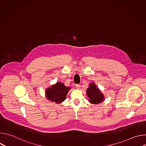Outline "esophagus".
Returning <instances> with one entry per match:
<instances>
[{
    "label": "esophagus",
    "instance_id": "1",
    "mask_svg": "<svg viewBox=\"0 0 146 146\" xmlns=\"http://www.w3.org/2000/svg\"><path fill=\"white\" fill-rule=\"evenodd\" d=\"M76 87L77 89H80V85L78 84H76Z\"/></svg>",
    "mask_w": 146,
    "mask_h": 146
}]
</instances>
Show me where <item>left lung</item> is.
Here are the masks:
<instances>
[{"label": "left lung", "mask_w": 146, "mask_h": 146, "mask_svg": "<svg viewBox=\"0 0 146 146\" xmlns=\"http://www.w3.org/2000/svg\"><path fill=\"white\" fill-rule=\"evenodd\" d=\"M87 95L90 98L89 101L93 104H98L103 100L104 96L96 87L94 83L90 84L87 90Z\"/></svg>", "instance_id": "obj_1"}]
</instances>
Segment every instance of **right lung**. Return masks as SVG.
Here are the masks:
<instances>
[{
	"instance_id": "1",
	"label": "right lung",
	"mask_w": 146,
	"mask_h": 146,
	"mask_svg": "<svg viewBox=\"0 0 146 146\" xmlns=\"http://www.w3.org/2000/svg\"><path fill=\"white\" fill-rule=\"evenodd\" d=\"M70 87L65 86L63 83L58 82L50 88H47L46 92L48 100L60 103L65 100Z\"/></svg>"
}]
</instances>
